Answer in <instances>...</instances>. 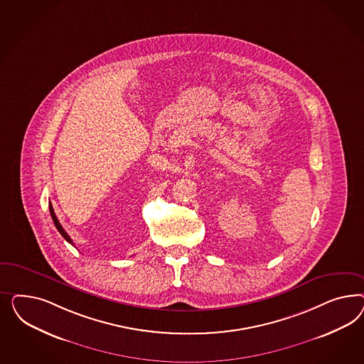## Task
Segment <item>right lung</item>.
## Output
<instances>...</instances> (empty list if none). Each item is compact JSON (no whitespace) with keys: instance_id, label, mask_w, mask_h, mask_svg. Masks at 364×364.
<instances>
[{"instance_id":"right-lung-1","label":"right lung","mask_w":364,"mask_h":364,"mask_svg":"<svg viewBox=\"0 0 364 364\" xmlns=\"http://www.w3.org/2000/svg\"><path fill=\"white\" fill-rule=\"evenodd\" d=\"M49 210H50V216H52V219H53V223H55V228L58 230V232L63 235V237L65 239L66 242H70V244H73L72 242V239L69 237V235L66 233L65 230L63 228V225L60 224V221L57 219V216H55V210H53V207L52 205H49Z\"/></svg>"}]
</instances>
